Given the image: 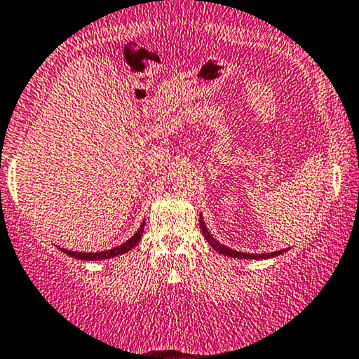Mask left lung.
<instances>
[{"label":"left lung","instance_id":"8db88e82","mask_svg":"<svg viewBox=\"0 0 359 359\" xmlns=\"http://www.w3.org/2000/svg\"><path fill=\"white\" fill-rule=\"evenodd\" d=\"M201 229H202V233L205 240L208 242V245L213 248L215 252L222 253V255H229V257H235V258H252V260H255V258H270V257H275V255H281L283 252H287V248L285 250H278V252H273V253H242V252H237V250H232V248L225 247V245H222L219 240H215L210 235V232L207 230L205 226V222H203L202 215H201Z\"/></svg>","mask_w":359,"mask_h":359}]
</instances>
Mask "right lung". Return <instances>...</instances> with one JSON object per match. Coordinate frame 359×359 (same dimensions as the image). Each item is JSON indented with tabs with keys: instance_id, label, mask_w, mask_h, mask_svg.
Segmentation results:
<instances>
[{
	"instance_id": "right-lung-1",
	"label": "right lung",
	"mask_w": 359,
	"mask_h": 359,
	"mask_svg": "<svg viewBox=\"0 0 359 359\" xmlns=\"http://www.w3.org/2000/svg\"><path fill=\"white\" fill-rule=\"evenodd\" d=\"M144 224H146V220L142 222V225H140V229L135 232L133 237L129 240H126L124 243L119 245V247H114L111 248V250H106V252H97V253H84V252H71V250H65V248H61L62 252L67 253V255L74 257V258H81V260H107V258H112V257H117V255H122V253L129 252L130 248H134L135 245L139 243L140 237H142V232H144Z\"/></svg>"
}]
</instances>
